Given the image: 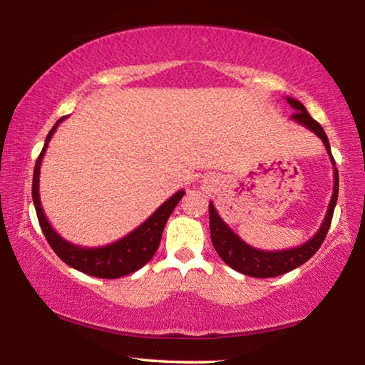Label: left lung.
Here are the masks:
<instances>
[{"label":"left lung","instance_id":"obj_1","mask_svg":"<svg viewBox=\"0 0 365 365\" xmlns=\"http://www.w3.org/2000/svg\"><path fill=\"white\" fill-rule=\"evenodd\" d=\"M287 101L289 106L296 110V113L292 115V119L301 123V125H304L306 128H309V130L316 133L317 137L322 140V143L325 146L327 153H329L333 164V193H331L329 209H327L325 219L317 230V233L314 235L311 240H307L306 243H302L301 246L283 250V251H264V250L252 248L251 245L243 242V240L225 224L224 219H222L219 212L215 211L212 202H209V228H211V240L215 251H217V255L222 257V261H224L227 265H230L232 269L240 272V274L256 277V279H269V277L287 274V272L299 267V265H302L316 255L317 250L320 248V245L324 243L327 232H329L333 211H335L336 200H338V170L335 165V159L331 156V150H330L329 138H327V133L324 132V128L320 127V123L309 115L304 104L289 96H287Z\"/></svg>","mask_w":365,"mask_h":365}]
</instances>
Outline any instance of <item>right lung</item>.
<instances>
[{
    "instance_id": "obj_1",
    "label": "right lung",
    "mask_w": 365,
    "mask_h": 365,
    "mask_svg": "<svg viewBox=\"0 0 365 365\" xmlns=\"http://www.w3.org/2000/svg\"><path fill=\"white\" fill-rule=\"evenodd\" d=\"M66 117L67 115L61 117V119L54 123L51 130H49L45 140V146H43L40 156L36 159L32 182V197L36 217H38L41 232L45 233L49 246H51L53 251L56 252L67 265H71V267L91 277H100V279H119V277L132 274V272L141 269L145 264L150 262L154 252L158 251L165 222H168L169 215L178 205V201L183 197L185 191H177V193L174 196H170L164 205H160L143 224L114 243L96 246V248H86V246H78L67 242V240L61 237V235L51 227V224H49L40 202L41 160L46 153L49 140H51L58 125L66 119Z\"/></svg>"
}]
</instances>
